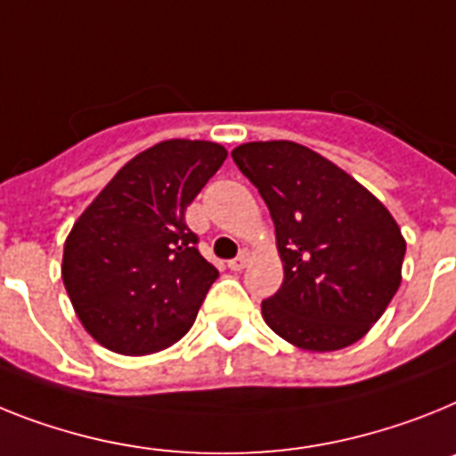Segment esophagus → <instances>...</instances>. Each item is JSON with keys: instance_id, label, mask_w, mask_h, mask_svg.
Wrapping results in <instances>:
<instances>
[{"instance_id": "obj_1", "label": "esophagus", "mask_w": 456, "mask_h": 456, "mask_svg": "<svg viewBox=\"0 0 456 456\" xmlns=\"http://www.w3.org/2000/svg\"><path fill=\"white\" fill-rule=\"evenodd\" d=\"M248 259H250V255H248V252L243 250V252H240V255H239V257L232 259V262H229L227 266H229V269H232V271H243V269H246Z\"/></svg>"}]
</instances>
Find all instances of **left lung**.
Masks as SVG:
<instances>
[{"mask_svg":"<svg viewBox=\"0 0 456 456\" xmlns=\"http://www.w3.org/2000/svg\"><path fill=\"white\" fill-rule=\"evenodd\" d=\"M232 157L269 206L285 271L281 289L262 301L264 322L308 352L364 338L401 285L405 239L392 213L294 141H252Z\"/></svg>","mask_w":456,"mask_h":456,"instance_id":"left-lung-1","label":"left lung"}]
</instances>
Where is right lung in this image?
I'll return each instance as SVG.
<instances>
[{"instance_id":"obj_1","label":"right lung","mask_w":456,"mask_h":456,"mask_svg":"<svg viewBox=\"0 0 456 456\" xmlns=\"http://www.w3.org/2000/svg\"><path fill=\"white\" fill-rule=\"evenodd\" d=\"M227 159L213 141L169 139L132 157L64 240L62 281L80 324L118 354H151L190 331L217 269L185 210Z\"/></svg>"}]
</instances>
